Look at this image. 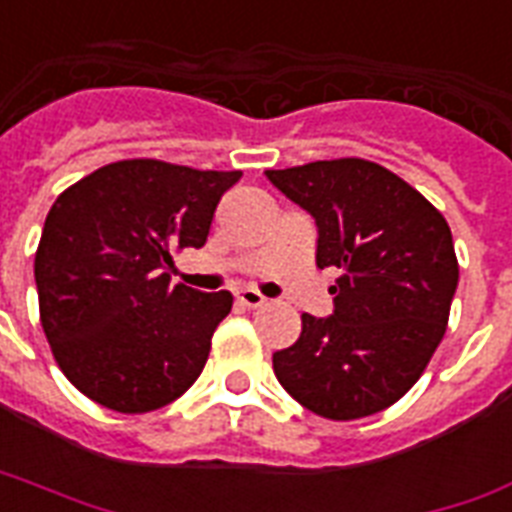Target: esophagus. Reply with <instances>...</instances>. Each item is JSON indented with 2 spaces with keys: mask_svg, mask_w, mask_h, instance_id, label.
<instances>
[{
  "mask_svg": "<svg viewBox=\"0 0 512 512\" xmlns=\"http://www.w3.org/2000/svg\"><path fill=\"white\" fill-rule=\"evenodd\" d=\"M237 301H240L243 307H261V304H267V299H264L259 291H253V288L237 291Z\"/></svg>",
  "mask_w": 512,
  "mask_h": 512,
  "instance_id": "obj_1",
  "label": "esophagus"
}]
</instances>
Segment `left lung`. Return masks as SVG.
I'll list each match as a JSON object with an SVG mask.
<instances>
[{
  "instance_id": "left-lung-1",
  "label": "left lung",
  "mask_w": 512,
  "mask_h": 512,
  "mask_svg": "<svg viewBox=\"0 0 512 512\" xmlns=\"http://www.w3.org/2000/svg\"><path fill=\"white\" fill-rule=\"evenodd\" d=\"M267 178L318 227V267L342 277L328 318L272 355L277 382L312 414L371 417L406 395L438 350L459 264L451 229L422 194L376 162L344 157Z\"/></svg>"
}]
</instances>
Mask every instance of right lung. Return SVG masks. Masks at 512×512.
Returning a JSON list of instances; mask_svg holds the SVG:
<instances>
[{"label":"right lung","instance_id":"right-lung-1","mask_svg":"<svg viewBox=\"0 0 512 512\" xmlns=\"http://www.w3.org/2000/svg\"><path fill=\"white\" fill-rule=\"evenodd\" d=\"M240 170L120 160L58 194L34 256L39 320L74 387L120 414L181 398L232 293L170 285L173 248H202Z\"/></svg>","mask_w":512,"mask_h":512}]
</instances>
